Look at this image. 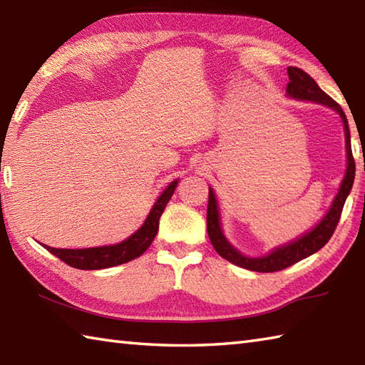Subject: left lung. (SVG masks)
Masks as SVG:
<instances>
[{
  "label": "left lung",
  "instance_id": "obj_1",
  "mask_svg": "<svg viewBox=\"0 0 365 365\" xmlns=\"http://www.w3.org/2000/svg\"><path fill=\"white\" fill-rule=\"evenodd\" d=\"M287 73H289V84H287V94L293 98L298 100H311V102H317L322 105H327L332 110H336L344 122L345 128V143H346V158H348V166H346V174L344 177V182L340 185V190L337 196L332 202L329 212L327 216L320 221L319 226H315L309 234L302 235L298 238L297 242H292L285 246L277 247L271 254L265 255V257L252 259L246 257V255L240 254L235 247H232L229 242L222 235V230L220 226V213H218V205H216L215 192L210 188L208 190V207H207V232L208 238L215 247V251L218 252L222 259L234 263L246 269L251 271H259V273H273V271H281L284 268L292 267L293 263H297L302 259L309 257L314 252L327 245L329 238L334 234V230L339 224L340 215L344 210V204L346 200L348 192L351 191L353 182H354V173H356V165L351 152V139H350V128H348V120L342 108L332 100L327 92L322 91L319 84L314 81V78L304 71H301L298 67H289L287 68Z\"/></svg>",
  "mask_w": 365,
  "mask_h": 365
}]
</instances>
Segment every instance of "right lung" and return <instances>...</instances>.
I'll list each match as a JSON object with an SVG mask.
<instances>
[{"label":"right lung","instance_id":"add662e5","mask_svg":"<svg viewBox=\"0 0 365 365\" xmlns=\"http://www.w3.org/2000/svg\"><path fill=\"white\" fill-rule=\"evenodd\" d=\"M175 187L177 180L169 183V187L161 192V196L155 202L145 222L143 224V227L119 245L86 247V250H56V247H50L45 245L42 246L53 255H56L58 259L66 262L67 265L78 269H102L120 265V263H127L139 257L152 245L153 238L158 232L160 216L165 212L170 196L174 195Z\"/></svg>","mask_w":365,"mask_h":365}]
</instances>
